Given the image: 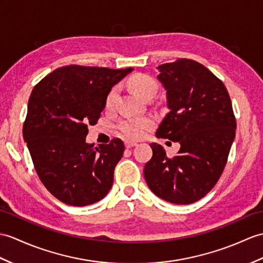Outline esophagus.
I'll return each instance as SVG.
<instances>
[{
	"mask_svg": "<svg viewBox=\"0 0 263 263\" xmlns=\"http://www.w3.org/2000/svg\"><path fill=\"white\" fill-rule=\"evenodd\" d=\"M124 144H125V148H127V149L132 148V146H134V145H137L136 142H132V141H125Z\"/></svg>",
	"mask_w": 263,
	"mask_h": 263,
	"instance_id": "34e87169",
	"label": "esophagus"
}]
</instances>
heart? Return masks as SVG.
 Returning a JSON list of instances; mask_svg holds the SVG:
<instances>
[{"mask_svg": "<svg viewBox=\"0 0 263 263\" xmlns=\"http://www.w3.org/2000/svg\"><path fill=\"white\" fill-rule=\"evenodd\" d=\"M129 86L133 93L143 100L152 97L157 91V83L154 78L145 74H136L129 79ZM118 86H114L109 89L105 99V107L111 108L118 95ZM155 121L151 117L141 118H125L121 120L117 129L124 138L129 140H139L144 137L145 132L154 125Z\"/></svg>", "mask_w": 263, "mask_h": 263, "instance_id": "obj_1", "label": "heart"}]
</instances>
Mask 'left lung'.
Instances as JSON below:
<instances>
[{
  "label": "left lung",
  "instance_id": "8db88e82",
  "mask_svg": "<svg viewBox=\"0 0 263 263\" xmlns=\"http://www.w3.org/2000/svg\"><path fill=\"white\" fill-rule=\"evenodd\" d=\"M158 69L169 112L156 134L179 142L180 149L169 158L160 144L151 143L144 178L158 197L192 204L212 191L228 162L236 129L233 107L223 82L204 65L179 58Z\"/></svg>",
  "mask_w": 263,
  "mask_h": 263
}]
</instances>
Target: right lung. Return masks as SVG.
Wrapping results in <instances>:
<instances>
[{
  "mask_svg": "<svg viewBox=\"0 0 263 263\" xmlns=\"http://www.w3.org/2000/svg\"><path fill=\"white\" fill-rule=\"evenodd\" d=\"M133 68L69 65L54 69L33 87L23 123V139L36 174L50 194L71 206L94 204L113 185L123 156L119 138L108 144L85 141L115 84Z\"/></svg>",
  "mask_w": 263,
  "mask_h": 263,
  "instance_id": "1",
  "label": "right lung"
}]
</instances>
